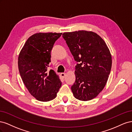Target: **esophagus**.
<instances>
[{"instance_id":"obj_1","label":"esophagus","mask_w":132,"mask_h":132,"mask_svg":"<svg viewBox=\"0 0 132 132\" xmlns=\"http://www.w3.org/2000/svg\"><path fill=\"white\" fill-rule=\"evenodd\" d=\"M61 76L62 78H64L66 76V74L65 73H61Z\"/></svg>"}]
</instances>
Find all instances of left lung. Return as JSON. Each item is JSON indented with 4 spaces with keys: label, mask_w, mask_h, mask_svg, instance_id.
Wrapping results in <instances>:
<instances>
[{
    "label": "left lung",
    "mask_w": 132,
    "mask_h": 132,
    "mask_svg": "<svg viewBox=\"0 0 132 132\" xmlns=\"http://www.w3.org/2000/svg\"><path fill=\"white\" fill-rule=\"evenodd\" d=\"M62 36L78 63L71 91L79 100H90L106 85L112 67L110 52L103 39L93 32L78 31Z\"/></svg>",
    "instance_id": "left-lung-1"
}]
</instances>
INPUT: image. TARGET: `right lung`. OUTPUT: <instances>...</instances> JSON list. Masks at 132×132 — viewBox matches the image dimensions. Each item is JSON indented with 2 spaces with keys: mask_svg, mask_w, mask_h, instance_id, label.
Wrapping results in <instances>:
<instances>
[{
  "mask_svg": "<svg viewBox=\"0 0 132 132\" xmlns=\"http://www.w3.org/2000/svg\"><path fill=\"white\" fill-rule=\"evenodd\" d=\"M62 33H37L27 39L18 58L20 74L30 93L37 100H52L62 85L53 70H48L51 51Z\"/></svg>",
  "mask_w": 132,
  "mask_h": 132,
  "instance_id": "add662e5",
  "label": "right lung"
}]
</instances>
